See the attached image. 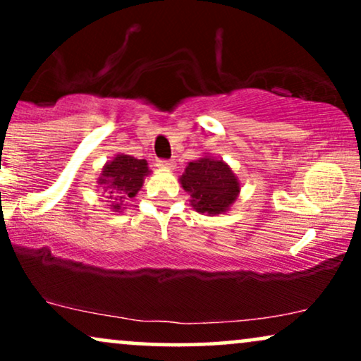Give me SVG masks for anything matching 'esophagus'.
Instances as JSON below:
<instances>
[{
    "label": "esophagus",
    "instance_id": "1",
    "mask_svg": "<svg viewBox=\"0 0 361 361\" xmlns=\"http://www.w3.org/2000/svg\"><path fill=\"white\" fill-rule=\"evenodd\" d=\"M156 166L164 168V169H175L176 164L173 163V161H168V159H159V161H157V163H156Z\"/></svg>",
    "mask_w": 361,
    "mask_h": 361
}]
</instances>
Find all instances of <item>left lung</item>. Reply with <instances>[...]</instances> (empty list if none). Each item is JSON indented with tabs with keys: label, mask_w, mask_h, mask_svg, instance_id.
Wrapping results in <instances>:
<instances>
[{
	"label": "left lung",
	"mask_w": 361,
	"mask_h": 361,
	"mask_svg": "<svg viewBox=\"0 0 361 361\" xmlns=\"http://www.w3.org/2000/svg\"><path fill=\"white\" fill-rule=\"evenodd\" d=\"M180 185L190 195L193 210L209 217L229 212L241 192V181L229 164L209 152L188 163Z\"/></svg>",
	"instance_id": "1"
}]
</instances>
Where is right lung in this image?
Instances as JSON below:
<instances>
[{
	"instance_id": "add662e5",
	"label": "right lung",
	"mask_w": 361,
	"mask_h": 361,
	"mask_svg": "<svg viewBox=\"0 0 361 361\" xmlns=\"http://www.w3.org/2000/svg\"><path fill=\"white\" fill-rule=\"evenodd\" d=\"M151 175L146 159H135L128 154H117L102 168L97 178L98 188L109 198V209L122 212L127 200L134 198L144 186V180Z\"/></svg>"
}]
</instances>
